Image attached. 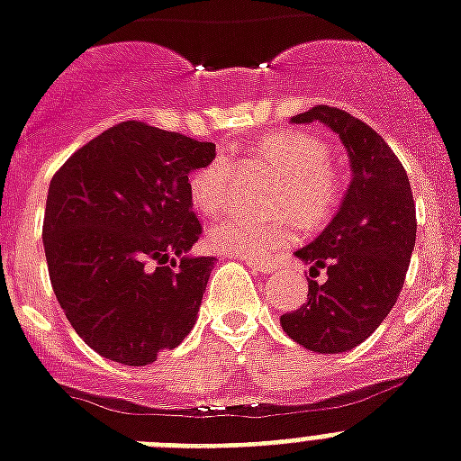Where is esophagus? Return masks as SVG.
I'll return each mask as SVG.
<instances>
[{"mask_svg": "<svg viewBox=\"0 0 461 461\" xmlns=\"http://www.w3.org/2000/svg\"><path fill=\"white\" fill-rule=\"evenodd\" d=\"M246 265H249L250 269L260 272V275H267V272H272V269H275V265L272 263H258V260H246Z\"/></svg>", "mask_w": 461, "mask_h": 461, "instance_id": "obj_1", "label": "esophagus"}]
</instances>
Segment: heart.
<instances>
[{"mask_svg":"<svg viewBox=\"0 0 461 461\" xmlns=\"http://www.w3.org/2000/svg\"><path fill=\"white\" fill-rule=\"evenodd\" d=\"M231 156L258 160L275 172L276 211H291L305 227L327 222L343 198V182L329 166L327 146L301 130L272 132L253 144L237 146ZM234 163L227 156H215L189 177V198L201 212H220L230 201ZM294 231L282 220H263L249 212H224L208 230L211 249L246 260H263L291 243Z\"/></svg>","mask_w":461,"mask_h":461,"instance_id":"b5f03b06","label":"heart"}]
</instances>
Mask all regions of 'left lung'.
Wrapping results in <instances>:
<instances>
[{"label": "left lung", "mask_w": 461, "mask_h": 461, "mask_svg": "<svg viewBox=\"0 0 461 461\" xmlns=\"http://www.w3.org/2000/svg\"><path fill=\"white\" fill-rule=\"evenodd\" d=\"M324 122L350 156L353 182L320 237L295 250L310 272L308 301L282 315V329L315 353H346L379 329L398 301L417 239L410 179L366 122L334 106H315L291 122Z\"/></svg>", "instance_id": "8db88e82"}]
</instances>
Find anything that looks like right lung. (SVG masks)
I'll return each instance as SVG.
<instances>
[{"label": "right lung", "instance_id": "1", "mask_svg": "<svg viewBox=\"0 0 461 461\" xmlns=\"http://www.w3.org/2000/svg\"><path fill=\"white\" fill-rule=\"evenodd\" d=\"M212 158V141L127 121L51 177L42 224L51 289L106 360L151 365L192 331L215 258L186 256L203 231L186 186Z\"/></svg>", "mask_w": 461, "mask_h": 461}]
</instances>
